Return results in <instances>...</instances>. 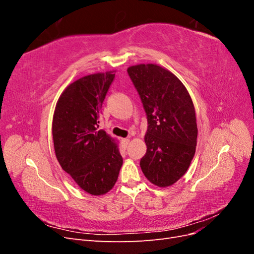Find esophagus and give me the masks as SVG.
I'll use <instances>...</instances> for the list:
<instances>
[{
    "mask_svg": "<svg viewBox=\"0 0 254 254\" xmlns=\"http://www.w3.org/2000/svg\"><path fill=\"white\" fill-rule=\"evenodd\" d=\"M129 141H130L129 139H123V141H122V142H123V145H124L125 147H127V145L129 144Z\"/></svg>",
    "mask_w": 254,
    "mask_h": 254,
    "instance_id": "1",
    "label": "esophagus"
}]
</instances>
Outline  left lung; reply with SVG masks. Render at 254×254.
Segmentation results:
<instances>
[{"label": "left lung", "mask_w": 254, "mask_h": 254, "mask_svg": "<svg viewBox=\"0 0 254 254\" xmlns=\"http://www.w3.org/2000/svg\"><path fill=\"white\" fill-rule=\"evenodd\" d=\"M127 72L147 117L142 172L151 183L170 187L187 173L197 145L195 108L187 88L157 64L129 66Z\"/></svg>", "instance_id": "8db88e82"}]
</instances>
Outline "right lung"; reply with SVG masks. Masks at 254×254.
<instances>
[{"label":"right lung","mask_w":254,"mask_h":254,"mask_svg":"<svg viewBox=\"0 0 254 254\" xmlns=\"http://www.w3.org/2000/svg\"><path fill=\"white\" fill-rule=\"evenodd\" d=\"M115 74L84 76L60 95L53 118V141L63 170L91 195H104L118 180L123 164L118 144L98 130L102 105Z\"/></svg>","instance_id":"add662e5"}]
</instances>
